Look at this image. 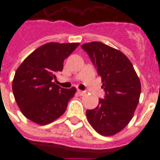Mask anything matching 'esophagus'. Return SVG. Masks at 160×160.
<instances>
[{"instance_id": "obj_1", "label": "esophagus", "mask_w": 160, "mask_h": 160, "mask_svg": "<svg viewBox=\"0 0 160 160\" xmlns=\"http://www.w3.org/2000/svg\"><path fill=\"white\" fill-rule=\"evenodd\" d=\"M77 92H78V94L80 95V96H83V95H85V93H86V92L85 91H81V90H77Z\"/></svg>"}]
</instances>
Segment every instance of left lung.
Segmentation results:
<instances>
[{"label":"left lung","mask_w":160,"mask_h":160,"mask_svg":"<svg viewBox=\"0 0 160 160\" xmlns=\"http://www.w3.org/2000/svg\"><path fill=\"white\" fill-rule=\"evenodd\" d=\"M81 48L97 68L105 92L97 107L87 111V120L98 134L113 135L133 118L140 99L141 82L123 53L101 42L84 43Z\"/></svg>","instance_id":"obj_1"}]
</instances>
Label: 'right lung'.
<instances>
[{"mask_svg": "<svg viewBox=\"0 0 160 160\" xmlns=\"http://www.w3.org/2000/svg\"><path fill=\"white\" fill-rule=\"evenodd\" d=\"M79 45L78 42L43 44L24 60L12 80V92L23 115L39 125H45L65 112L76 92L56 85V73L63 62Z\"/></svg>", "mask_w": 160, "mask_h": 160, "instance_id": "1", "label": "right lung"}]
</instances>
